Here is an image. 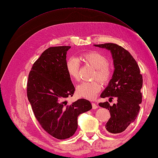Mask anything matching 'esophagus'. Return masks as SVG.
I'll use <instances>...</instances> for the list:
<instances>
[{"instance_id": "obj_1", "label": "esophagus", "mask_w": 158, "mask_h": 158, "mask_svg": "<svg viewBox=\"0 0 158 158\" xmlns=\"http://www.w3.org/2000/svg\"><path fill=\"white\" fill-rule=\"evenodd\" d=\"M92 108H93L94 109H96L98 107V106H97L96 103H92Z\"/></svg>"}]
</instances>
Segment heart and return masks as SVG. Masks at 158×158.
Here are the masks:
<instances>
[{
	"instance_id": "heart-1",
	"label": "heart",
	"mask_w": 158,
	"mask_h": 158,
	"mask_svg": "<svg viewBox=\"0 0 158 158\" xmlns=\"http://www.w3.org/2000/svg\"><path fill=\"white\" fill-rule=\"evenodd\" d=\"M79 60L88 63L95 69L94 78H98L103 83H107L112 76V70L107 64V58L96 51H89L81 55L78 58L70 57L66 62V70L69 77L78 80L79 77ZM102 85L98 80L83 82L77 85L76 89L78 96L93 99L102 89Z\"/></svg>"
}]
</instances>
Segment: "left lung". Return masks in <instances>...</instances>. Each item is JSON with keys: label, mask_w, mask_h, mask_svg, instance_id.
Listing matches in <instances>:
<instances>
[{"label": "left lung", "mask_w": 158, "mask_h": 158, "mask_svg": "<svg viewBox=\"0 0 158 158\" xmlns=\"http://www.w3.org/2000/svg\"><path fill=\"white\" fill-rule=\"evenodd\" d=\"M111 52L114 72L108 85L100 95L102 98H117V103L110 106L109 102L99 106L109 110L111 117L106 125L109 133L117 134L135 121L142 103L141 89L143 79L136 61L130 52L114 44L94 45Z\"/></svg>", "instance_id": "obj_1"}]
</instances>
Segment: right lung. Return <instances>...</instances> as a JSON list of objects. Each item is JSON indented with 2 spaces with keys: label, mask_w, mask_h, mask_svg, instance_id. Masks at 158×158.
I'll return each instance as SVG.
<instances>
[{
  "label": "right lung",
  "mask_w": 158,
  "mask_h": 158,
  "mask_svg": "<svg viewBox=\"0 0 158 158\" xmlns=\"http://www.w3.org/2000/svg\"><path fill=\"white\" fill-rule=\"evenodd\" d=\"M70 46L49 47L33 64L28 76L27 95L42 128L59 140L69 138L77 130L78 117L92 108L87 99L68 104L75 88L66 70Z\"/></svg>",
  "instance_id": "right-lung-1"
}]
</instances>
